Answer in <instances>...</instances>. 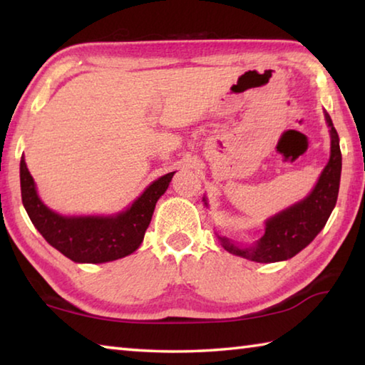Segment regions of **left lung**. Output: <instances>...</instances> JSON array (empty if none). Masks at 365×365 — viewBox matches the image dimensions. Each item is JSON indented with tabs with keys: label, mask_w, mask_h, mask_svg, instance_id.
<instances>
[{
	"label": "left lung",
	"mask_w": 365,
	"mask_h": 365,
	"mask_svg": "<svg viewBox=\"0 0 365 365\" xmlns=\"http://www.w3.org/2000/svg\"><path fill=\"white\" fill-rule=\"evenodd\" d=\"M325 119L330 127V159L320 174L316 187L304 200L265 222V233L255 246L238 248L230 240L217 235L222 246L228 252L255 262L267 264L287 261L298 255L301 250H304L325 227L336 205L339 177H341L339 138L329 114H325Z\"/></svg>",
	"instance_id": "obj_1"
}]
</instances>
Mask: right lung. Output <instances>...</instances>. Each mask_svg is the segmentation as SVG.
<instances>
[{
    "instance_id": "right-lung-1",
    "label": "right lung",
    "mask_w": 365,
    "mask_h": 365,
    "mask_svg": "<svg viewBox=\"0 0 365 365\" xmlns=\"http://www.w3.org/2000/svg\"><path fill=\"white\" fill-rule=\"evenodd\" d=\"M175 172L154 180L127 211L108 217H64L43 205L34 177L21 158V193L24 207L46 242L73 262L101 264L125 257L138 250L150 225L154 207L165 193Z\"/></svg>"
}]
</instances>
